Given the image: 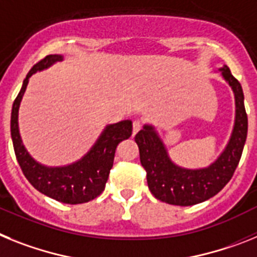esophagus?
Masks as SVG:
<instances>
[{
  "label": "esophagus",
  "mask_w": 257,
  "mask_h": 257,
  "mask_svg": "<svg viewBox=\"0 0 257 257\" xmlns=\"http://www.w3.org/2000/svg\"><path fill=\"white\" fill-rule=\"evenodd\" d=\"M141 122L138 121V120H135V121H133V136L137 135L138 131L141 129Z\"/></svg>",
  "instance_id": "34e87169"
}]
</instances>
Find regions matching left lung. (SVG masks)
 <instances>
[{
    "label": "left lung",
    "instance_id": "1",
    "mask_svg": "<svg viewBox=\"0 0 257 257\" xmlns=\"http://www.w3.org/2000/svg\"><path fill=\"white\" fill-rule=\"evenodd\" d=\"M218 71L234 93L235 117L230 138L215 162L204 168H184L169 158L166 144L155 126L145 124L136 135L147 185L156 199L173 206H193L215 196L233 177L246 144L248 120L239 81L226 66Z\"/></svg>",
    "mask_w": 257,
    "mask_h": 257
}]
</instances>
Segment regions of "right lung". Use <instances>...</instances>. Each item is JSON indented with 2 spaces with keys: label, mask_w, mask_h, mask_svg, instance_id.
Returning a JSON list of instances; mask_svg holds the SVG:
<instances>
[{
  "label": "right lung",
  "mask_w": 257,
  "mask_h": 257,
  "mask_svg": "<svg viewBox=\"0 0 257 257\" xmlns=\"http://www.w3.org/2000/svg\"><path fill=\"white\" fill-rule=\"evenodd\" d=\"M63 61V55L51 54L31 68L11 110V138L18 163L27 180L44 195L66 204H80L97 198L104 190L107 178L112 168L117 145L132 136V121L108 124L103 129L90 150L81 159L61 167L44 166L35 160L22 141L19 132V107L23 99L30 77L37 71H44L57 62Z\"/></svg>",
  "instance_id": "obj_1"
}]
</instances>
